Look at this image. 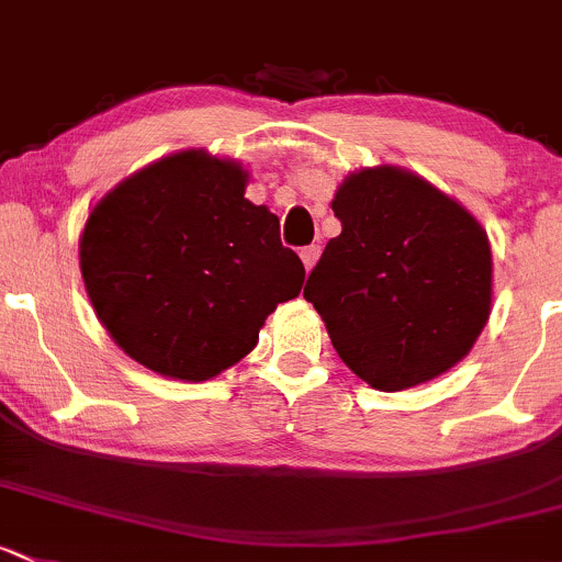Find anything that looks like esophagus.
I'll list each match as a JSON object with an SVG mask.
<instances>
[{
    "label": "esophagus",
    "mask_w": 562,
    "mask_h": 562,
    "mask_svg": "<svg viewBox=\"0 0 562 562\" xmlns=\"http://www.w3.org/2000/svg\"><path fill=\"white\" fill-rule=\"evenodd\" d=\"M317 258H321V245H310V247H301V261H304L306 271L312 269V266L317 263Z\"/></svg>",
    "instance_id": "1"
}]
</instances>
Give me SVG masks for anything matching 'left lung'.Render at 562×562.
Returning a JSON list of instances; mask_svg holds the SVG:
<instances>
[{
  "label": "left lung",
  "instance_id": "8db88e82",
  "mask_svg": "<svg viewBox=\"0 0 562 562\" xmlns=\"http://www.w3.org/2000/svg\"><path fill=\"white\" fill-rule=\"evenodd\" d=\"M330 206L341 234L312 269L304 299L339 358L385 393L445 374L487 323V234L430 182L393 167L350 175Z\"/></svg>",
  "mask_w": 562,
  "mask_h": 562
}]
</instances>
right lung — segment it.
Returning a JSON list of instances; mask_svg holds the SVG:
<instances>
[{
  "label": "right lung",
  "instance_id": "add662e5",
  "mask_svg": "<svg viewBox=\"0 0 562 562\" xmlns=\"http://www.w3.org/2000/svg\"><path fill=\"white\" fill-rule=\"evenodd\" d=\"M239 164L175 153L123 180L86 221L80 271L123 352L164 376L204 382L256 347L304 263L280 221L245 199Z\"/></svg>",
  "mask_w": 562,
  "mask_h": 562
}]
</instances>
